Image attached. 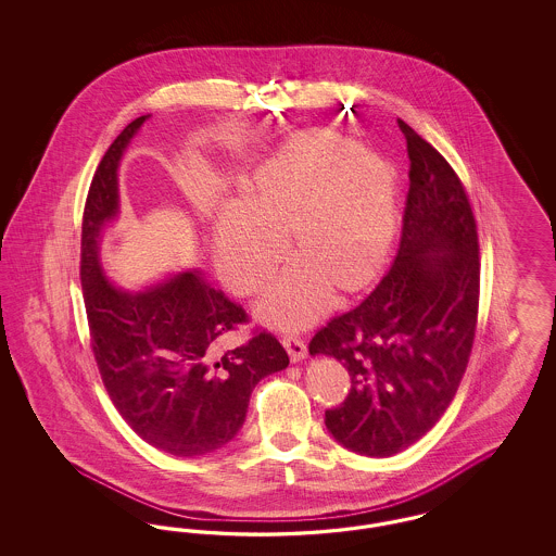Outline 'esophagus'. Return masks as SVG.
<instances>
[{"label": "esophagus", "instance_id": "34e87169", "mask_svg": "<svg viewBox=\"0 0 556 556\" xmlns=\"http://www.w3.org/2000/svg\"><path fill=\"white\" fill-rule=\"evenodd\" d=\"M281 342H283L288 354H290L291 363H300L302 358H306L308 350H306V344H304V340L300 336L288 333V336L281 338Z\"/></svg>", "mask_w": 556, "mask_h": 556}]
</instances>
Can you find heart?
I'll use <instances>...</instances> for the list:
<instances>
[{
	"label": "heart",
	"mask_w": 556,
	"mask_h": 556,
	"mask_svg": "<svg viewBox=\"0 0 556 556\" xmlns=\"http://www.w3.org/2000/svg\"><path fill=\"white\" fill-rule=\"evenodd\" d=\"M300 256L275 281L261 317L308 325L329 306L331 288H363L383 265L396 229L392 168L336 132H304L265 160L214 225L223 281L238 293L261 290L288 252Z\"/></svg>",
	"instance_id": "heart-1"
}]
</instances>
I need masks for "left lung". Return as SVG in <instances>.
Segmentation results:
<instances>
[{
    "instance_id": "obj_1",
    "label": "left lung",
    "mask_w": 556,
    "mask_h": 556,
    "mask_svg": "<svg viewBox=\"0 0 556 556\" xmlns=\"http://www.w3.org/2000/svg\"><path fill=\"white\" fill-rule=\"evenodd\" d=\"M397 127L410 186L394 265L308 344L348 369L350 392L325 410V425L365 456H392L440 421L467 369L479 308V241L465 186L419 132L404 121Z\"/></svg>"
}]
</instances>
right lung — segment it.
I'll return each mask as SVG.
<instances>
[{"mask_svg":"<svg viewBox=\"0 0 556 556\" xmlns=\"http://www.w3.org/2000/svg\"><path fill=\"white\" fill-rule=\"evenodd\" d=\"M146 118L123 129L93 175L80 227V288L91 350L121 417L154 448L202 456L238 435L252 390L286 369L290 356L265 329L223 350V336L250 318L198 270L143 291L108 279L98 258L100 231L118 211V160Z\"/></svg>","mask_w":556,"mask_h":556,"instance_id":"right-lung-1","label":"right lung"}]
</instances>
